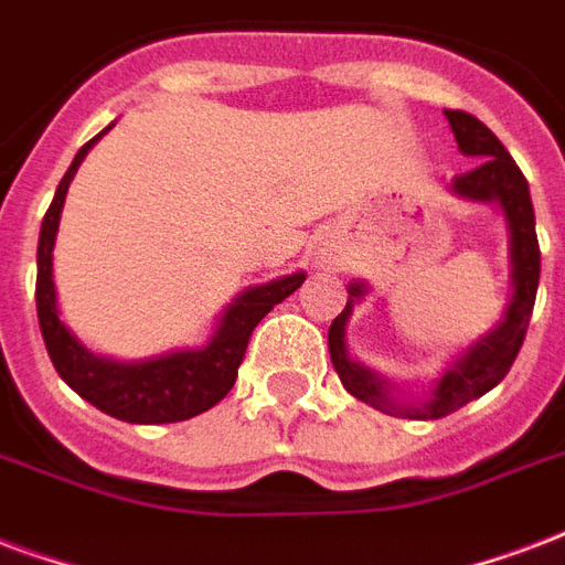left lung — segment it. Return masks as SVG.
Listing matches in <instances>:
<instances>
[{"mask_svg": "<svg viewBox=\"0 0 565 565\" xmlns=\"http://www.w3.org/2000/svg\"><path fill=\"white\" fill-rule=\"evenodd\" d=\"M444 116H447L461 151L468 157H477L473 169L461 172L452 181L456 193L468 199H482V202L498 199L503 211H507L509 237H512V247H509L512 288L515 291H512L503 321L491 330L489 337L479 339L465 358L456 360L444 372V379L438 381V387L431 390V396L426 402H419L417 408H402L398 402L387 396L384 381H379L372 372L348 360L345 321L351 316V303H354L351 298H360L363 286L354 282L348 288L351 298H348L345 309L333 318V324L328 330L330 360H333L339 381L345 384L351 396L366 402L372 408L384 411V414H398V417L440 419L465 408L468 402L489 393L491 387H498L500 381L507 379L515 358H519L521 342L527 337L533 303H536V288H540V241H536V220H533L527 178L519 169V163L509 157L503 142L477 116H470L465 109H444Z\"/></svg>", "mask_w": 565, "mask_h": 565, "instance_id": "8db88e82", "label": "left lung"}]
</instances>
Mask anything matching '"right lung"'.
<instances>
[{"mask_svg":"<svg viewBox=\"0 0 565 565\" xmlns=\"http://www.w3.org/2000/svg\"><path fill=\"white\" fill-rule=\"evenodd\" d=\"M109 130V127H106ZM104 130V134H106ZM97 134L79 148L74 163L67 167L65 178L58 181V190L50 207H46L41 237H38V324L41 337L50 351V360L56 372L65 379L71 390L92 402L97 411L125 423H181L214 408L228 390L235 387L237 366L244 363L249 337L262 318L286 300L291 291H298L307 274L274 279L267 286L249 288L226 309L217 333L202 351H178L169 358L146 360V363H113V360L95 358L79 345L71 330L58 321L56 288H53V244H56L58 214L65 205V193L76 167L83 163L88 148L95 146Z\"/></svg>","mask_w":565,"mask_h":565,"instance_id":"add662e5","label":"right lung"}]
</instances>
